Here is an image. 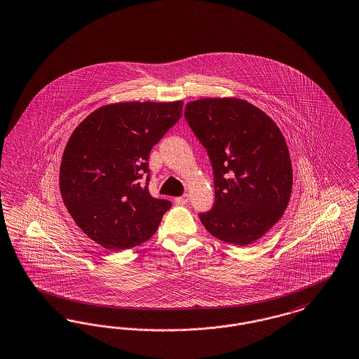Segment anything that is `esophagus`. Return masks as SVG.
I'll use <instances>...</instances> for the list:
<instances>
[{"label": "esophagus", "instance_id": "esophagus-1", "mask_svg": "<svg viewBox=\"0 0 359 359\" xmlns=\"http://www.w3.org/2000/svg\"><path fill=\"white\" fill-rule=\"evenodd\" d=\"M175 201H176L177 204H182V205L187 204V203H188V195L186 194V195H183V196H179V198L175 199Z\"/></svg>", "mask_w": 359, "mask_h": 359}]
</instances>
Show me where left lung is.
Returning a JSON list of instances; mask_svg holds the SVG:
<instances>
[{"instance_id":"obj_1","label":"left lung","mask_w":359,"mask_h":359,"mask_svg":"<svg viewBox=\"0 0 359 359\" xmlns=\"http://www.w3.org/2000/svg\"><path fill=\"white\" fill-rule=\"evenodd\" d=\"M184 115L214 168L215 203L199 215L203 226L226 243H254L285 214L291 196L292 167L280 129L236 97L189 101Z\"/></svg>"}]
</instances>
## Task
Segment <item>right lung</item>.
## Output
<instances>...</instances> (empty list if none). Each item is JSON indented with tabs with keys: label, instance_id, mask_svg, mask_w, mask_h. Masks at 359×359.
<instances>
[{
	"label": "right lung",
	"instance_id": "obj_1",
	"mask_svg": "<svg viewBox=\"0 0 359 359\" xmlns=\"http://www.w3.org/2000/svg\"><path fill=\"white\" fill-rule=\"evenodd\" d=\"M182 108L180 100L108 104L73 130L61 158L60 192L74 223L101 247L118 251L143 243L171 208L148 191V158Z\"/></svg>",
	"mask_w": 359,
	"mask_h": 359
}]
</instances>
